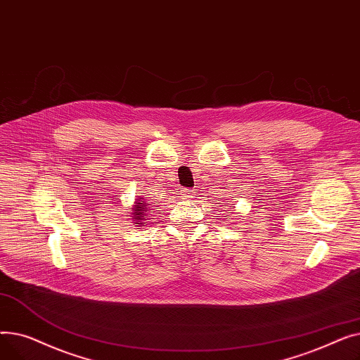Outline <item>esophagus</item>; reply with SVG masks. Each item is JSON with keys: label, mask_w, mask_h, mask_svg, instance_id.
I'll return each instance as SVG.
<instances>
[{"label": "esophagus", "mask_w": 360, "mask_h": 360, "mask_svg": "<svg viewBox=\"0 0 360 360\" xmlns=\"http://www.w3.org/2000/svg\"><path fill=\"white\" fill-rule=\"evenodd\" d=\"M181 195L184 198H194V191L193 190H182L181 191Z\"/></svg>", "instance_id": "esophagus-1"}]
</instances>
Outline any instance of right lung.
I'll use <instances>...</instances> for the list:
<instances>
[{"label": "right lung", "mask_w": 360, "mask_h": 360, "mask_svg": "<svg viewBox=\"0 0 360 360\" xmlns=\"http://www.w3.org/2000/svg\"><path fill=\"white\" fill-rule=\"evenodd\" d=\"M148 204L146 202V201H143L141 198L140 200H137L136 202H134V207H132V212H131V217L134 219V223L137 224V226H141V224H146V214L144 213H147L148 212V207H147Z\"/></svg>", "instance_id": "1"}]
</instances>
